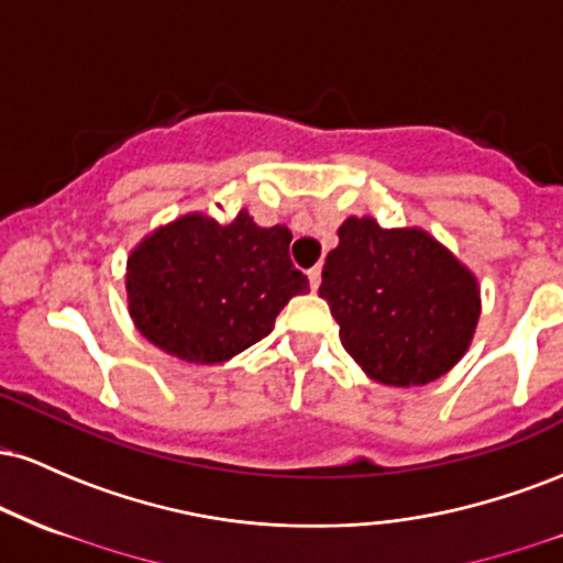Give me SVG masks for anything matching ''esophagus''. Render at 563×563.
I'll list each match as a JSON object with an SVG mask.
<instances>
[{
    "label": "esophagus",
    "mask_w": 563,
    "mask_h": 563,
    "mask_svg": "<svg viewBox=\"0 0 563 563\" xmlns=\"http://www.w3.org/2000/svg\"><path fill=\"white\" fill-rule=\"evenodd\" d=\"M307 277H309V286H312V290H318L320 280H322V267H312L307 273Z\"/></svg>",
    "instance_id": "1"
}]
</instances>
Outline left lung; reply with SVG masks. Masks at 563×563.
I'll list each match as a JSON object with an SVG mask.
<instances>
[{
    "label": "left lung",
    "mask_w": 563,
    "mask_h": 563,
    "mask_svg": "<svg viewBox=\"0 0 563 563\" xmlns=\"http://www.w3.org/2000/svg\"><path fill=\"white\" fill-rule=\"evenodd\" d=\"M320 296L354 363L386 386L442 378L466 354L482 314L466 264L429 232L384 230L373 217L341 224Z\"/></svg>",
    "instance_id": "left-lung-1"
}]
</instances>
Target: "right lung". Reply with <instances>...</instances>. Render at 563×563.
Masks as SVG:
<instances>
[{"instance_id": "right-lung-1", "label": "right lung", "mask_w": 563, "mask_h": 563, "mask_svg": "<svg viewBox=\"0 0 563 563\" xmlns=\"http://www.w3.org/2000/svg\"><path fill=\"white\" fill-rule=\"evenodd\" d=\"M286 224L260 228L249 211L230 224L185 214L140 241L126 260V299L137 331L174 357L217 365L275 328L307 275L288 256Z\"/></svg>"}]
</instances>
